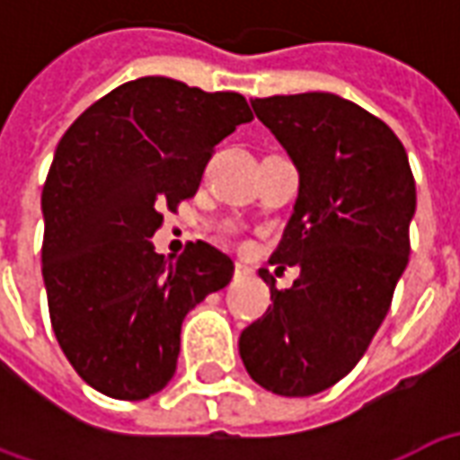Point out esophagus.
<instances>
[{
	"label": "esophagus",
	"mask_w": 460,
	"mask_h": 460,
	"mask_svg": "<svg viewBox=\"0 0 460 460\" xmlns=\"http://www.w3.org/2000/svg\"><path fill=\"white\" fill-rule=\"evenodd\" d=\"M249 276H251L249 266H243V263H236V266H234V279H236V280L249 279Z\"/></svg>",
	"instance_id": "34e87169"
}]
</instances>
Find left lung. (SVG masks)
<instances>
[{"instance_id":"left-lung-1","label":"left lung","mask_w":460,"mask_h":460,"mask_svg":"<svg viewBox=\"0 0 460 460\" xmlns=\"http://www.w3.org/2000/svg\"><path fill=\"white\" fill-rule=\"evenodd\" d=\"M251 108L298 170V199L273 263L298 280L270 288L266 315L241 332L251 379L280 396L340 382L365 355L409 263L416 184L392 128L335 93L270 95Z\"/></svg>"}]
</instances>
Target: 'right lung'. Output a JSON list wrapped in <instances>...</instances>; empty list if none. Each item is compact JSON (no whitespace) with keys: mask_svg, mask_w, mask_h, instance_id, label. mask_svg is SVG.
<instances>
[{"mask_svg":"<svg viewBox=\"0 0 460 460\" xmlns=\"http://www.w3.org/2000/svg\"><path fill=\"white\" fill-rule=\"evenodd\" d=\"M253 120L239 93L147 75L95 101L54 152L41 191L44 273L56 340L85 385L147 399L177 369L181 323L229 286L234 261L204 241L155 253L160 211L194 197L211 150Z\"/></svg>","mask_w":460,"mask_h":460,"instance_id":"add662e5","label":"right lung"}]
</instances>
